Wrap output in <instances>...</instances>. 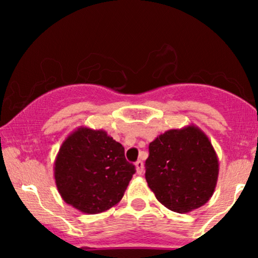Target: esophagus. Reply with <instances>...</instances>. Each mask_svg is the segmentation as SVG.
I'll return each instance as SVG.
<instances>
[{
    "instance_id": "34e87169",
    "label": "esophagus",
    "mask_w": 258,
    "mask_h": 258,
    "mask_svg": "<svg viewBox=\"0 0 258 258\" xmlns=\"http://www.w3.org/2000/svg\"><path fill=\"white\" fill-rule=\"evenodd\" d=\"M136 171H137V173L138 174H142L143 173V171H144V164H143V161H142V160H138L137 162H136Z\"/></svg>"
}]
</instances>
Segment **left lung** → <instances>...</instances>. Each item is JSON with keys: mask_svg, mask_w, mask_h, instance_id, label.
<instances>
[{"mask_svg": "<svg viewBox=\"0 0 258 258\" xmlns=\"http://www.w3.org/2000/svg\"><path fill=\"white\" fill-rule=\"evenodd\" d=\"M220 162L211 141L198 126L168 130L149 144L146 179L168 210L186 214L211 199Z\"/></svg>", "mask_w": 258, "mask_h": 258, "instance_id": "1", "label": "left lung"}]
</instances>
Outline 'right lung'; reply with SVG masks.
Listing matches in <instances>:
<instances>
[{"label": "right lung", "mask_w": 258, "mask_h": 258, "mask_svg": "<svg viewBox=\"0 0 258 258\" xmlns=\"http://www.w3.org/2000/svg\"><path fill=\"white\" fill-rule=\"evenodd\" d=\"M53 170L61 199L87 215L117 205L136 172L119 142L104 130L86 126L64 139Z\"/></svg>", "instance_id": "add662e5"}]
</instances>
